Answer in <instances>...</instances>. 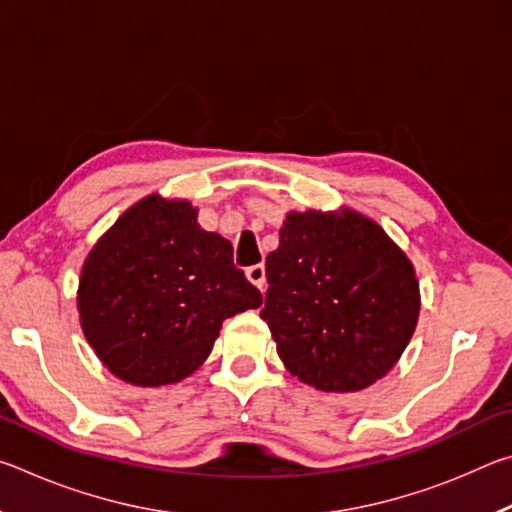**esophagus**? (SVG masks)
Here are the masks:
<instances>
[{
	"label": "esophagus",
	"mask_w": 512,
	"mask_h": 512,
	"mask_svg": "<svg viewBox=\"0 0 512 512\" xmlns=\"http://www.w3.org/2000/svg\"><path fill=\"white\" fill-rule=\"evenodd\" d=\"M246 277H248V282L253 284V287H257L259 291H264V287H266V271H264L262 264L250 266L248 271H246Z\"/></svg>",
	"instance_id": "1"
}]
</instances>
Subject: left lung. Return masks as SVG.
<instances>
[{"mask_svg": "<svg viewBox=\"0 0 512 512\" xmlns=\"http://www.w3.org/2000/svg\"><path fill=\"white\" fill-rule=\"evenodd\" d=\"M266 282L262 318L284 368L325 393L375 384L418 325L413 262L352 207L289 212L266 257Z\"/></svg>", "mask_w": 512, "mask_h": 512, "instance_id": "obj_1", "label": "left lung"}]
</instances>
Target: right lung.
<instances>
[{
  "label": "right lung",
  "instance_id": "right-lung-1",
  "mask_svg": "<svg viewBox=\"0 0 512 512\" xmlns=\"http://www.w3.org/2000/svg\"><path fill=\"white\" fill-rule=\"evenodd\" d=\"M185 198L144 196L83 262L76 307L92 350L133 386L178 384L210 357L225 318L262 305L232 246Z\"/></svg>",
  "mask_w": 512,
  "mask_h": 512
}]
</instances>
